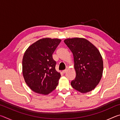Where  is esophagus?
I'll return each instance as SVG.
<instances>
[{
    "label": "esophagus",
    "mask_w": 120,
    "mask_h": 120,
    "mask_svg": "<svg viewBox=\"0 0 120 120\" xmlns=\"http://www.w3.org/2000/svg\"><path fill=\"white\" fill-rule=\"evenodd\" d=\"M67 69H65V70H64L62 71V72L64 73H64H66L67 72Z\"/></svg>",
    "instance_id": "esophagus-1"
}]
</instances>
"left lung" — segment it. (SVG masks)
I'll list each match as a JSON object with an SVG mask.
<instances>
[{
  "instance_id": "obj_1",
  "label": "left lung",
  "mask_w": 120,
  "mask_h": 120,
  "mask_svg": "<svg viewBox=\"0 0 120 120\" xmlns=\"http://www.w3.org/2000/svg\"><path fill=\"white\" fill-rule=\"evenodd\" d=\"M64 42L74 59L76 76L71 85L82 93L90 92L98 84L102 77L103 62L100 52L85 38H67Z\"/></svg>"
}]
</instances>
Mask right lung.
<instances>
[{"mask_svg":"<svg viewBox=\"0 0 120 120\" xmlns=\"http://www.w3.org/2000/svg\"><path fill=\"white\" fill-rule=\"evenodd\" d=\"M61 40L44 38L26 50L22 61L23 75L26 84L33 92L47 95L56 88L61 77L56 70L52 54Z\"/></svg>","mask_w":120,"mask_h":120,"instance_id":"1","label":"right lung"}]
</instances>
